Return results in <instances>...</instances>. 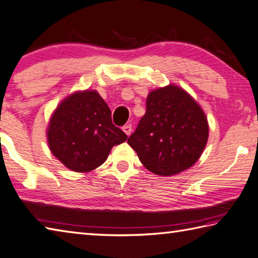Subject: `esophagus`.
<instances>
[{"label":"esophagus","mask_w":258,"mask_h":258,"mask_svg":"<svg viewBox=\"0 0 258 258\" xmlns=\"http://www.w3.org/2000/svg\"><path fill=\"white\" fill-rule=\"evenodd\" d=\"M122 130L123 133L127 135V136H130L131 135V131H133V127H131V124H125L122 127Z\"/></svg>","instance_id":"1"}]
</instances>
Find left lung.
I'll use <instances>...</instances> for the list:
<instances>
[{
  "mask_svg": "<svg viewBox=\"0 0 258 258\" xmlns=\"http://www.w3.org/2000/svg\"><path fill=\"white\" fill-rule=\"evenodd\" d=\"M146 113L128 144L144 166L160 176H172L193 166L209 137L205 111L177 85L149 92Z\"/></svg>",
  "mask_w": 258,
  "mask_h": 258,
  "instance_id": "obj_1",
  "label": "left lung"
}]
</instances>
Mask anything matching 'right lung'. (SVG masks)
I'll list each match as a JSON object with an SVG mask.
<instances>
[{
	"label": "right lung",
	"instance_id": "obj_1",
	"mask_svg": "<svg viewBox=\"0 0 258 258\" xmlns=\"http://www.w3.org/2000/svg\"><path fill=\"white\" fill-rule=\"evenodd\" d=\"M127 138L112 123L110 108L95 90L66 96L52 112L47 128V142L53 156L77 173L101 166L113 146Z\"/></svg>",
	"mask_w": 258,
	"mask_h": 258
}]
</instances>
